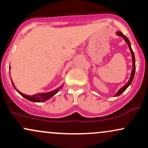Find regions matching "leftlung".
Here are the masks:
<instances>
[{
    "label": "left lung",
    "instance_id": "8db88e82",
    "mask_svg": "<svg viewBox=\"0 0 148 148\" xmlns=\"http://www.w3.org/2000/svg\"><path fill=\"white\" fill-rule=\"evenodd\" d=\"M116 34H117V35H118V36H121L122 37H123L124 40H125V42H126L127 43V45H128V46H129V48H130V51H131V53H132V64H133V69H132V74H131V76H130V80H129V81H128V82H127V84L126 85H125V86H124L123 88H120V89L118 91V92H117L116 94H115V96H119V95H121L122 93H123V92L125 91V90H126L127 88L129 87V86H130V85L131 84H132V81H133V79H134V74H135L136 64H135V56H134V51H132V47H131V44H130V40H128V38H127V37L126 36H125V35H124L121 32H120V31L117 32Z\"/></svg>",
    "mask_w": 148,
    "mask_h": 148
}]
</instances>
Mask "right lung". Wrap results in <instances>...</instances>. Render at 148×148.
Masks as SVG:
<instances>
[{
  "instance_id": "1",
  "label": "right lung",
  "mask_w": 148,
  "mask_h": 148,
  "mask_svg": "<svg viewBox=\"0 0 148 148\" xmlns=\"http://www.w3.org/2000/svg\"><path fill=\"white\" fill-rule=\"evenodd\" d=\"M12 83L13 86L14 87L15 90H16L17 91L22 97H23L25 98L26 99L29 100V101H34V102H41V101H46V100L50 99V98L52 97L54 95L56 94L58 92L59 89H60V88H62V86H61V87L57 88L56 90H54L49 92H47V93H38V94L34 95L29 96V95H26L23 94V93H21V92L18 91L17 89H16V88H15L14 85V84H13L12 81Z\"/></svg>"
}]
</instances>
